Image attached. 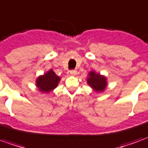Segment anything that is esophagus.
<instances>
[{
	"label": "esophagus",
	"instance_id": "1",
	"mask_svg": "<svg viewBox=\"0 0 148 148\" xmlns=\"http://www.w3.org/2000/svg\"><path fill=\"white\" fill-rule=\"evenodd\" d=\"M76 74H77V71H74V70H71V71H68L69 75H76Z\"/></svg>",
	"mask_w": 148,
	"mask_h": 148
}]
</instances>
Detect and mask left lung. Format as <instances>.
Segmentation results:
<instances>
[{"label":"left lung","mask_w":148,"mask_h":148,"mask_svg":"<svg viewBox=\"0 0 148 148\" xmlns=\"http://www.w3.org/2000/svg\"><path fill=\"white\" fill-rule=\"evenodd\" d=\"M87 83L97 92H101L106 89L107 82L106 77L101 76V74H96L94 71H91L89 74L87 79Z\"/></svg>","instance_id":"8db88e82"}]
</instances>
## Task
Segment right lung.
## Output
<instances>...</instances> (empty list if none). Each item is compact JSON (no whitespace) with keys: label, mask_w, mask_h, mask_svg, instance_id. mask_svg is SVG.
Listing matches in <instances>:
<instances>
[{"label":"right lung","mask_w":148,"mask_h":148,"mask_svg":"<svg viewBox=\"0 0 148 148\" xmlns=\"http://www.w3.org/2000/svg\"><path fill=\"white\" fill-rule=\"evenodd\" d=\"M60 77L57 76L54 71L51 70L42 76H39L36 80L37 87L41 92L48 93L57 87Z\"/></svg>","instance_id":"1"}]
</instances>
